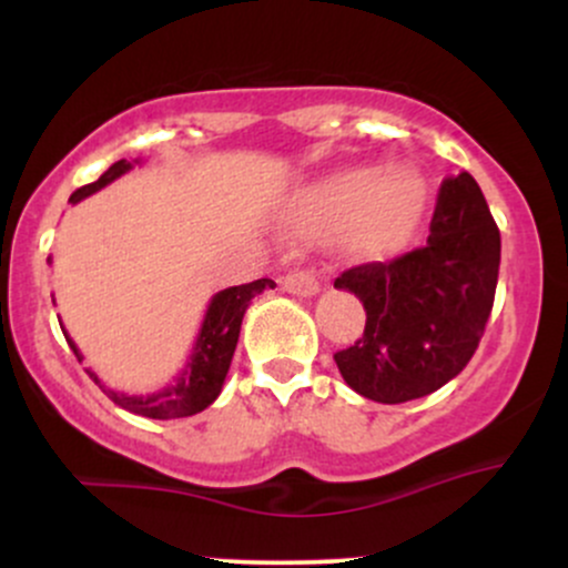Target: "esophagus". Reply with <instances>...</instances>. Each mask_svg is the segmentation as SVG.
I'll list each match as a JSON object with an SVG mask.
<instances>
[{
    "mask_svg": "<svg viewBox=\"0 0 568 568\" xmlns=\"http://www.w3.org/2000/svg\"><path fill=\"white\" fill-rule=\"evenodd\" d=\"M280 285L288 293H293V296H312V293L321 291V283H317L315 272L312 270H293L280 280Z\"/></svg>",
    "mask_w": 568,
    "mask_h": 568,
    "instance_id": "obj_1",
    "label": "esophagus"
}]
</instances>
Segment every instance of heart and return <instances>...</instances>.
Instances as JSON below:
<instances>
[{"label":"heart","mask_w":568,"mask_h":568,"mask_svg":"<svg viewBox=\"0 0 568 568\" xmlns=\"http://www.w3.org/2000/svg\"><path fill=\"white\" fill-rule=\"evenodd\" d=\"M425 211V184L414 171L361 165L334 173L312 186L302 200L310 230H338L349 224V240L363 253L393 251L414 232Z\"/></svg>","instance_id":"obj_1"}]
</instances>
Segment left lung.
Segmentation results:
<instances>
[{"mask_svg":"<svg viewBox=\"0 0 568 568\" xmlns=\"http://www.w3.org/2000/svg\"><path fill=\"white\" fill-rule=\"evenodd\" d=\"M499 226L470 173L443 179L427 243L334 280L366 306L363 336L334 355L344 382L406 403L452 382L484 336L499 277Z\"/></svg>","mask_w":568,"mask_h":568,"instance_id":"obj_1","label":"left lung"}]
</instances>
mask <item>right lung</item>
<instances>
[{
    "mask_svg": "<svg viewBox=\"0 0 568 568\" xmlns=\"http://www.w3.org/2000/svg\"><path fill=\"white\" fill-rule=\"evenodd\" d=\"M130 162L120 160L109 168L101 179L93 181V184L77 189L71 194V202H80L88 194L98 192L101 186L112 184L114 179H120L122 173L130 171ZM264 288H275V280L262 277L253 280V283L245 285H234V288H226L213 296L211 306H207V315L202 321L197 344H194L192 357H189L184 374L179 376L173 384H168L162 393L154 395H125V393H114V389H106L101 384V379L88 371L90 379H93L98 387L103 389L120 408L130 410V414L139 416H149V419H181V416H192L200 414L216 400L221 393V384L226 379V371H230L234 347H237V336H240V325H243V315L251 304V298L256 293H262ZM67 336V334H63ZM69 347L74 349L77 361L82 363L80 349L74 347V342L67 336Z\"/></svg>",
    "mask_w": 568,
    "mask_h": 568,
    "instance_id": "1",
    "label": "right lung"
}]
</instances>
